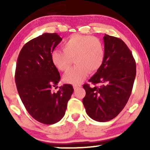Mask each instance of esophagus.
I'll return each instance as SVG.
<instances>
[{
	"label": "esophagus",
	"mask_w": 150,
	"mask_h": 150,
	"mask_svg": "<svg viewBox=\"0 0 150 150\" xmlns=\"http://www.w3.org/2000/svg\"><path fill=\"white\" fill-rule=\"evenodd\" d=\"M81 87V85H73V88L75 90H77L79 88H80Z\"/></svg>",
	"instance_id": "1"
}]
</instances>
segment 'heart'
I'll use <instances>...</instances> for the list:
<instances>
[{"label":"heart","instance_id":"b5f03b06","mask_svg":"<svg viewBox=\"0 0 150 150\" xmlns=\"http://www.w3.org/2000/svg\"><path fill=\"white\" fill-rule=\"evenodd\" d=\"M63 49L53 50L51 58L53 65L63 72L69 70L74 58L77 65L65 75L67 83H80L89 71L94 73L100 69L105 59L104 44L92 36L73 34L63 43Z\"/></svg>","mask_w":150,"mask_h":150}]
</instances>
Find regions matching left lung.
Here are the masks:
<instances>
[{"mask_svg": "<svg viewBox=\"0 0 150 150\" xmlns=\"http://www.w3.org/2000/svg\"><path fill=\"white\" fill-rule=\"evenodd\" d=\"M105 59L100 69L85 84L82 99L87 115L93 120L106 122L119 114L128 102L136 75V63L131 51L119 38L105 34Z\"/></svg>", "mask_w": 150, "mask_h": 150, "instance_id": "obj_1", "label": "left lung"}]
</instances>
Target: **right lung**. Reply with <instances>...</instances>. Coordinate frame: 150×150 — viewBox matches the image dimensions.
I'll list each match as a JSON object with an SVG mask.
<instances>
[{
  "label": "right lung",
  "mask_w": 150,
  "mask_h": 150,
  "mask_svg": "<svg viewBox=\"0 0 150 150\" xmlns=\"http://www.w3.org/2000/svg\"><path fill=\"white\" fill-rule=\"evenodd\" d=\"M61 41L56 33L43 34L24 45L17 61L15 79L20 99L31 116L44 124L61 120L74 91L70 85L52 90L61 76L51 54Z\"/></svg>",
  "instance_id": "right-lung-1"
}]
</instances>
